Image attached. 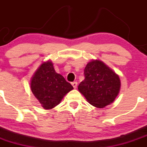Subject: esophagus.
Returning a JSON list of instances; mask_svg holds the SVG:
<instances>
[{
  "label": "esophagus",
  "mask_w": 147,
  "mask_h": 147,
  "mask_svg": "<svg viewBox=\"0 0 147 147\" xmlns=\"http://www.w3.org/2000/svg\"><path fill=\"white\" fill-rule=\"evenodd\" d=\"M72 85L73 86L74 88L76 89L77 87H78V82H72Z\"/></svg>",
  "instance_id": "1"
}]
</instances>
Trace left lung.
<instances>
[{
  "mask_svg": "<svg viewBox=\"0 0 147 147\" xmlns=\"http://www.w3.org/2000/svg\"><path fill=\"white\" fill-rule=\"evenodd\" d=\"M84 75L78 90L92 105L103 108L114 102L121 86L115 72L102 62L92 60L86 65Z\"/></svg>",
  "mask_w": 147,
  "mask_h": 147,
  "instance_id": "8db88e82",
  "label": "left lung"
}]
</instances>
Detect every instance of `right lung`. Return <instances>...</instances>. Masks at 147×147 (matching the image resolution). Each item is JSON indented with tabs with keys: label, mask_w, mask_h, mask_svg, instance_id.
Instances as JSON below:
<instances>
[{
	"label": "right lung",
	"mask_w": 147,
	"mask_h": 147,
	"mask_svg": "<svg viewBox=\"0 0 147 147\" xmlns=\"http://www.w3.org/2000/svg\"><path fill=\"white\" fill-rule=\"evenodd\" d=\"M31 90L46 109L57 106L63 97L73 89L60 74H57L51 62L43 63L32 77Z\"/></svg>",
	"instance_id": "right-lung-1"
}]
</instances>
